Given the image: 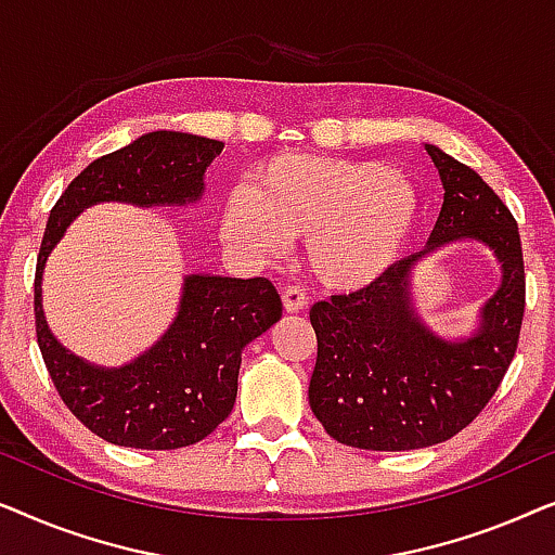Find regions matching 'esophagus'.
Here are the masks:
<instances>
[{"instance_id": "34e87169", "label": "esophagus", "mask_w": 555, "mask_h": 555, "mask_svg": "<svg viewBox=\"0 0 555 555\" xmlns=\"http://www.w3.org/2000/svg\"><path fill=\"white\" fill-rule=\"evenodd\" d=\"M306 302H308V295L302 293L298 285H287L283 291V306L287 313H298V310L306 308Z\"/></svg>"}]
</instances>
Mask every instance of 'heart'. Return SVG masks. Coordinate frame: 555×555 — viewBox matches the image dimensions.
<instances>
[{
  "label": "heart",
  "instance_id": "1",
  "mask_svg": "<svg viewBox=\"0 0 555 555\" xmlns=\"http://www.w3.org/2000/svg\"><path fill=\"white\" fill-rule=\"evenodd\" d=\"M420 189L378 162L283 154L227 196L224 237L257 257L306 234V260L323 285L353 291L397 262L420 217Z\"/></svg>",
  "mask_w": 555,
  "mask_h": 555
}]
</instances>
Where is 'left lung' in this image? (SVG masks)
Segmentation results:
<instances>
[{
	"mask_svg": "<svg viewBox=\"0 0 555 555\" xmlns=\"http://www.w3.org/2000/svg\"><path fill=\"white\" fill-rule=\"evenodd\" d=\"M427 151L444 186L427 247L361 291L310 308L318 338L310 409L336 442L359 450L406 452L454 437L492 399L518 348L526 310L518 224L480 173L431 143ZM465 238L491 249L501 287L478 328L450 341L415 310L411 272L424 256Z\"/></svg>",
	"mask_w": 555,
	"mask_h": 555,
	"instance_id": "8db88e82",
	"label": "left lung"
}]
</instances>
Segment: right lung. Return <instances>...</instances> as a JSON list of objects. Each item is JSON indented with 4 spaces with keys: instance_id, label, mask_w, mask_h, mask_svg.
<instances>
[{
    "instance_id": "add662e5",
    "label": "right lung",
    "mask_w": 555,
    "mask_h": 555,
    "mask_svg": "<svg viewBox=\"0 0 555 555\" xmlns=\"http://www.w3.org/2000/svg\"><path fill=\"white\" fill-rule=\"evenodd\" d=\"M224 143L154 131L95 158L50 211L35 272V325L44 366L65 406L105 442L179 450L211 435L237 399L242 351L283 315L268 278L186 275L179 310L149 351L124 366H95L52 336L42 310L44 262L82 209L101 202L184 207L204 194V171Z\"/></svg>"
}]
</instances>
